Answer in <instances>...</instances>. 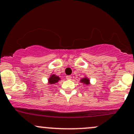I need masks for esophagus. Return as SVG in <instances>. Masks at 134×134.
Segmentation results:
<instances>
[{"label": "esophagus", "mask_w": 134, "mask_h": 134, "mask_svg": "<svg viewBox=\"0 0 134 134\" xmlns=\"http://www.w3.org/2000/svg\"><path fill=\"white\" fill-rule=\"evenodd\" d=\"M71 78H72L71 76H66V79H67V80H71Z\"/></svg>", "instance_id": "1"}]
</instances>
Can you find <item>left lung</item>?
<instances>
[{
	"mask_svg": "<svg viewBox=\"0 0 134 134\" xmlns=\"http://www.w3.org/2000/svg\"><path fill=\"white\" fill-rule=\"evenodd\" d=\"M80 83H81L84 84V85H91V82H90V80L87 78V76H85L84 78H83L82 79L80 80Z\"/></svg>",
	"mask_w": 134,
	"mask_h": 134,
	"instance_id": "1",
	"label": "left lung"
}]
</instances>
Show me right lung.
Returning <instances> with one entry per match:
<instances>
[{"label":"right lung","instance_id":"right-lung-1","mask_svg":"<svg viewBox=\"0 0 134 134\" xmlns=\"http://www.w3.org/2000/svg\"><path fill=\"white\" fill-rule=\"evenodd\" d=\"M60 80H61V78L58 76H56V74H51L49 78H48V84H51V85H53V84H56Z\"/></svg>","mask_w":134,"mask_h":134}]
</instances>
